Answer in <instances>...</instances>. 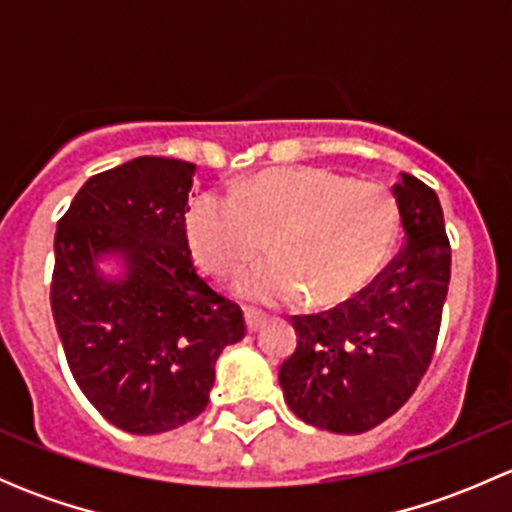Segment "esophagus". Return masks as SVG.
<instances>
[{"instance_id":"obj_1","label":"esophagus","mask_w":512,"mask_h":512,"mask_svg":"<svg viewBox=\"0 0 512 512\" xmlns=\"http://www.w3.org/2000/svg\"><path fill=\"white\" fill-rule=\"evenodd\" d=\"M267 322V317L262 312H255V309H245V324H247V332H257L262 329V324Z\"/></svg>"}]
</instances>
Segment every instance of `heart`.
Segmentation results:
<instances>
[{"label": "heart", "instance_id": "1", "mask_svg": "<svg viewBox=\"0 0 512 512\" xmlns=\"http://www.w3.org/2000/svg\"><path fill=\"white\" fill-rule=\"evenodd\" d=\"M399 200L386 185L327 168L267 170L208 190L188 210L190 250L213 275H232L245 302L280 307L309 294L314 307L352 302L381 275L399 237Z\"/></svg>", "mask_w": 512, "mask_h": 512}]
</instances>
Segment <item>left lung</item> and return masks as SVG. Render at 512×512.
<instances>
[{
	"mask_svg": "<svg viewBox=\"0 0 512 512\" xmlns=\"http://www.w3.org/2000/svg\"><path fill=\"white\" fill-rule=\"evenodd\" d=\"M406 245L352 302L292 317L297 349L280 366L294 416L334 433H364L401 409L431 364L451 282L438 195L414 175L394 185Z\"/></svg>",
	"mask_w": 512,
	"mask_h": 512,
	"instance_id": "8db88e82",
	"label": "left lung"
}]
</instances>
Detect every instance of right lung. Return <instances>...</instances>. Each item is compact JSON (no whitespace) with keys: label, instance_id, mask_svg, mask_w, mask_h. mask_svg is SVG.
<instances>
[{"label":"right lung","instance_id":"right-lung-1","mask_svg":"<svg viewBox=\"0 0 512 512\" xmlns=\"http://www.w3.org/2000/svg\"><path fill=\"white\" fill-rule=\"evenodd\" d=\"M193 173L185 160L133 158L86 180L56 225L51 312L69 369L98 414L138 436L203 414L215 361L245 337L240 307L193 267Z\"/></svg>","mask_w":512,"mask_h":512}]
</instances>
